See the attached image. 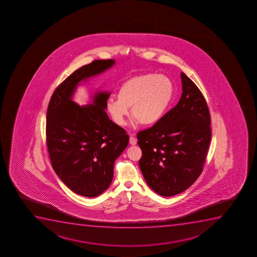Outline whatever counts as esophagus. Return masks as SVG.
<instances>
[{
    "instance_id": "esophagus-1",
    "label": "esophagus",
    "mask_w": 257,
    "mask_h": 257,
    "mask_svg": "<svg viewBox=\"0 0 257 257\" xmlns=\"http://www.w3.org/2000/svg\"><path fill=\"white\" fill-rule=\"evenodd\" d=\"M129 142H130V145H136V144H137L136 138H135V137L131 136L130 137V141H129Z\"/></svg>"
}]
</instances>
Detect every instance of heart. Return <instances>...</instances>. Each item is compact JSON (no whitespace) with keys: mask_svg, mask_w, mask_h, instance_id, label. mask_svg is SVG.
<instances>
[{"mask_svg":"<svg viewBox=\"0 0 257 257\" xmlns=\"http://www.w3.org/2000/svg\"><path fill=\"white\" fill-rule=\"evenodd\" d=\"M174 85L163 75L146 74L123 82L117 92L118 99L110 98L106 110L118 125H124L132 108L139 124L151 125L159 120L171 102Z\"/></svg>","mask_w":257,"mask_h":257,"instance_id":"b5f03b06","label":"heart"}]
</instances>
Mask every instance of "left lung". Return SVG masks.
<instances>
[{"instance_id":"8db88e82","label":"left lung","mask_w":257,"mask_h":257,"mask_svg":"<svg viewBox=\"0 0 257 257\" xmlns=\"http://www.w3.org/2000/svg\"><path fill=\"white\" fill-rule=\"evenodd\" d=\"M181 77L182 94L177 105L137 135L142 150L140 169L149 187L162 196H174L195 182L211 141L205 99L184 73Z\"/></svg>"}]
</instances>
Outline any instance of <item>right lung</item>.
Here are the masks:
<instances>
[{"instance_id":"1","label":"right lung","mask_w":257,"mask_h":257,"mask_svg":"<svg viewBox=\"0 0 257 257\" xmlns=\"http://www.w3.org/2000/svg\"><path fill=\"white\" fill-rule=\"evenodd\" d=\"M113 59L94 60L68 76L52 94L46 114V145L52 166L74 193L96 197L108 188L114 162L129 142L126 132L106 114L110 94L98 93L92 104L72 100L79 82L104 72Z\"/></svg>"}]
</instances>
